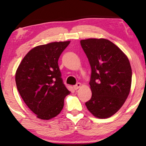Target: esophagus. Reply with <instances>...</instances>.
<instances>
[{
  "instance_id": "esophagus-1",
  "label": "esophagus",
  "mask_w": 146,
  "mask_h": 146,
  "mask_svg": "<svg viewBox=\"0 0 146 146\" xmlns=\"http://www.w3.org/2000/svg\"><path fill=\"white\" fill-rule=\"evenodd\" d=\"M80 86H81V84L80 82H78L76 85H75V86H73V88L76 90H77V89H78L79 88H80Z\"/></svg>"
}]
</instances>
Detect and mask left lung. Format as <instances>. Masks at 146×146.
Instances as JSON below:
<instances>
[{
	"label": "left lung",
	"mask_w": 146,
	"mask_h": 146,
	"mask_svg": "<svg viewBox=\"0 0 146 146\" xmlns=\"http://www.w3.org/2000/svg\"><path fill=\"white\" fill-rule=\"evenodd\" d=\"M91 68L90 85L92 96L86 102L98 118L111 117L129 94L132 70L129 59L112 42L104 38L80 40Z\"/></svg>",
	"instance_id": "left-lung-1"
}]
</instances>
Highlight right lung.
<instances>
[{
    "label": "right lung",
    "instance_id": "obj_1",
    "mask_svg": "<svg viewBox=\"0 0 146 146\" xmlns=\"http://www.w3.org/2000/svg\"><path fill=\"white\" fill-rule=\"evenodd\" d=\"M70 41L55 42L31 49L15 74L17 90L36 117L49 120L60 113L70 93L61 78L58 60Z\"/></svg>",
    "mask_w": 146,
    "mask_h": 146
}]
</instances>
